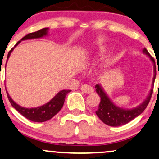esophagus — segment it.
<instances>
[{"instance_id":"esophagus-1","label":"esophagus","mask_w":159,"mask_h":159,"mask_svg":"<svg viewBox=\"0 0 159 159\" xmlns=\"http://www.w3.org/2000/svg\"><path fill=\"white\" fill-rule=\"evenodd\" d=\"M81 91H83L84 93H85L87 94L92 93L93 92V88L88 84L82 85L81 88Z\"/></svg>"}]
</instances>
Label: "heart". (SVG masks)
Returning a JSON list of instances; mask_svg holds the SVG:
<instances>
[{"mask_svg":"<svg viewBox=\"0 0 159 159\" xmlns=\"http://www.w3.org/2000/svg\"><path fill=\"white\" fill-rule=\"evenodd\" d=\"M107 50H108V47L106 46V45L100 47V48L97 49V50H95V51L93 53V54H91L90 58L94 59V60H95V59H98L99 57H102V55H104V54L106 53V52L107 51ZM111 60H110V59H108V60H106L105 61V62H104L103 68L104 69H108V68L111 66Z\"/></svg>","mask_w":159,"mask_h":159,"instance_id":"obj_1","label":"heart"}]
</instances>
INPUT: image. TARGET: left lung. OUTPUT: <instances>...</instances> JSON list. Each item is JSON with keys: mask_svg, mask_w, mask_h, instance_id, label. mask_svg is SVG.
Instances as JSON below:
<instances>
[{"mask_svg": "<svg viewBox=\"0 0 159 159\" xmlns=\"http://www.w3.org/2000/svg\"><path fill=\"white\" fill-rule=\"evenodd\" d=\"M143 53L146 54L148 57H149L150 60L153 62L154 75H153L152 84L150 91H149L147 97H146V99H144L143 102L139 104V106H137V107L133 108V109H124V108L116 106L111 100L109 96L107 95L105 90H103L102 87L100 84H96V91L99 94L101 98L98 109L96 111V114L99 117L101 121L105 123L106 125H109V126L118 127L126 125L128 122H130L135 118H137V116H139L145 110L146 106L149 104L152 94L153 86H154L155 79H156V62H155L154 59L151 57L150 54L149 53V52L146 48H143Z\"/></svg>", "mask_w": 159, "mask_h": 159, "instance_id": "obj_1", "label": "left lung"}]
</instances>
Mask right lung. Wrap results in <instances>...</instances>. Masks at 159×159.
Listing matches in <instances>:
<instances>
[{
	"instance_id": "1",
	"label": "right lung",
	"mask_w": 159,
	"mask_h": 159,
	"mask_svg": "<svg viewBox=\"0 0 159 159\" xmlns=\"http://www.w3.org/2000/svg\"><path fill=\"white\" fill-rule=\"evenodd\" d=\"M48 30L49 28H43V29L38 30L35 32L29 33L25 37L22 38L21 41H18L16 44L13 48L10 50V51L8 53L7 59V62L9 57H10V54H11L12 51L22 41H25V40H29V39H36V38H41L47 36L48 34ZM7 65V63H6ZM7 94L9 99V101L11 103L12 106L14 109H16L20 113L22 116H23L27 119L30 120L31 121L34 122H43L50 120L53 117L57 115L61 110V109L63 106L64 102H65V99L66 95L71 91L70 90H62L59 92L58 93L56 94L55 97L53 99H50L48 102H47L44 105L38 106V107L34 108H25L22 107L17 104L13 99L10 97L9 95L7 90H6Z\"/></svg>"
}]
</instances>
